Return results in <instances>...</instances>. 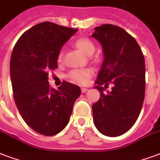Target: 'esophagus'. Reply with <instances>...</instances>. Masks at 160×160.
<instances>
[{
    "instance_id": "obj_1",
    "label": "esophagus",
    "mask_w": 160,
    "mask_h": 160,
    "mask_svg": "<svg viewBox=\"0 0 160 160\" xmlns=\"http://www.w3.org/2000/svg\"><path fill=\"white\" fill-rule=\"evenodd\" d=\"M88 90V89L87 88H84V87H82V88H81L82 93H86V92H87Z\"/></svg>"
}]
</instances>
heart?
Segmentation results:
<instances>
[{"label": "heart", "instance_id": "heart-1", "mask_svg": "<svg viewBox=\"0 0 160 160\" xmlns=\"http://www.w3.org/2000/svg\"><path fill=\"white\" fill-rule=\"evenodd\" d=\"M76 45H77V47L80 49L82 52L88 56L93 55V53L94 52V50H95L94 44L89 39H87V38L78 39L76 41ZM62 58H63V53L61 52L58 56L59 62H62ZM92 73H93V72L89 68L74 69L69 72L68 77L72 82H78L80 84H85L91 77Z\"/></svg>", "mask_w": 160, "mask_h": 160}]
</instances>
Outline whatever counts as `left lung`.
Returning <instances> with one entry per match:
<instances>
[{
    "instance_id": "8db88e82",
    "label": "left lung",
    "mask_w": 160,
    "mask_h": 160,
    "mask_svg": "<svg viewBox=\"0 0 160 160\" xmlns=\"http://www.w3.org/2000/svg\"><path fill=\"white\" fill-rule=\"evenodd\" d=\"M92 37L102 45L104 62L97 76L100 98L92 105L93 122L103 135L118 137L130 130L141 112L145 96V61L138 42L112 24L94 28ZM114 86L103 93L104 85Z\"/></svg>"
}]
</instances>
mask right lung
Instances as JSON below:
<instances>
[{
  "mask_svg": "<svg viewBox=\"0 0 160 160\" xmlns=\"http://www.w3.org/2000/svg\"><path fill=\"white\" fill-rule=\"evenodd\" d=\"M78 29L44 22L26 31L13 48L10 76L13 97L22 119L36 132L56 135L69 122L78 86L63 82L49 84V72L57 68L60 51Z\"/></svg>",
  "mask_w": 160,
  "mask_h": 160,
  "instance_id": "1",
  "label": "right lung"
}]
</instances>
